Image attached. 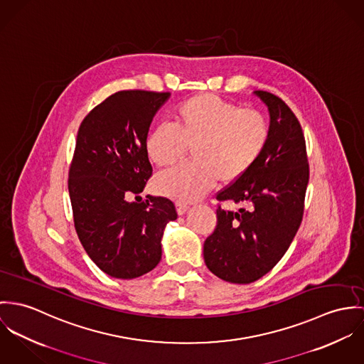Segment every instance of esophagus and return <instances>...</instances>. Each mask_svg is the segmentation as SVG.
Segmentation results:
<instances>
[{"label":"esophagus","mask_w":364,"mask_h":364,"mask_svg":"<svg viewBox=\"0 0 364 364\" xmlns=\"http://www.w3.org/2000/svg\"><path fill=\"white\" fill-rule=\"evenodd\" d=\"M188 208H190L188 205L180 203V202L176 205V209H177V213H178V215H184V213L188 210Z\"/></svg>","instance_id":"esophagus-1"}]
</instances>
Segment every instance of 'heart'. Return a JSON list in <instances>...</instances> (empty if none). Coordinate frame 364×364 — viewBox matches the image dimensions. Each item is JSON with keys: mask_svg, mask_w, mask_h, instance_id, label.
I'll return each instance as SVG.
<instances>
[{"mask_svg": "<svg viewBox=\"0 0 364 364\" xmlns=\"http://www.w3.org/2000/svg\"><path fill=\"white\" fill-rule=\"evenodd\" d=\"M271 139V124L257 110L242 109L213 95L181 103L173 127L159 125L145 139L149 161L158 167L180 162L187 148L194 162L159 176L155 190L180 202L200 200L213 188L233 183L259 161Z\"/></svg>", "mask_w": 364, "mask_h": 364, "instance_id": "b5f03b06", "label": "heart"}]
</instances>
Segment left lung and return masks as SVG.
<instances>
[{"label": "left lung", "mask_w": 364, "mask_h": 364, "mask_svg": "<svg viewBox=\"0 0 364 364\" xmlns=\"http://www.w3.org/2000/svg\"><path fill=\"white\" fill-rule=\"evenodd\" d=\"M268 107L269 144L254 167L216 194L242 203L216 209V228L203 242V259L218 278L251 283L268 274L293 242L304 212L309 162L301 125L281 97L254 92Z\"/></svg>", "instance_id": "obj_1"}]
</instances>
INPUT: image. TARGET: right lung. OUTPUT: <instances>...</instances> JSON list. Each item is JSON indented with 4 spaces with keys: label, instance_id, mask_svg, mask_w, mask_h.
Instances as JSON below:
<instances>
[{
    "label": "right lung",
    "instance_id": "1",
    "mask_svg": "<svg viewBox=\"0 0 364 364\" xmlns=\"http://www.w3.org/2000/svg\"><path fill=\"white\" fill-rule=\"evenodd\" d=\"M168 97V92H116L78 129L68 174L75 230L90 259L117 279L142 277L159 264L163 230L177 219L167 198L128 200L152 176L145 139Z\"/></svg>",
    "mask_w": 364,
    "mask_h": 364
}]
</instances>
